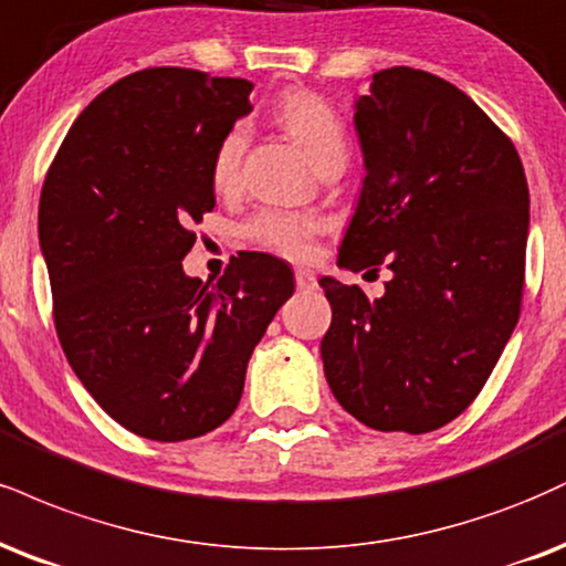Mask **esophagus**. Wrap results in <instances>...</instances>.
<instances>
[{
    "label": "esophagus",
    "mask_w": 566,
    "mask_h": 566,
    "mask_svg": "<svg viewBox=\"0 0 566 566\" xmlns=\"http://www.w3.org/2000/svg\"><path fill=\"white\" fill-rule=\"evenodd\" d=\"M295 284L301 290H311L316 284V274L311 269H295Z\"/></svg>",
    "instance_id": "esophagus-1"
}]
</instances>
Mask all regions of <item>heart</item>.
Wrapping results in <instances>:
<instances>
[{
	"mask_svg": "<svg viewBox=\"0 0 566 566\" xmlns=\"http://www.w3.org/2000/svg\"><path fill=\"white\" fill-rule=\"evenodd\" d=\"M276 120L316 168H322L329 160L348 158V136H345L343 120L316 94H284L282 102L276 105ZM244 142H248V132H244L242 124L229 126L218 139L213 160H210V176H213L218 189H231L237 184ZM318 223L313 218L276 208L258 210L244 227L250 240L287 258H303L308 253Z\"/></svg>",
	"mask_w": 566,
	"mask_h": 566,
	"instance_id": "obj_1",
	"label": "heart"
}]
</instances>
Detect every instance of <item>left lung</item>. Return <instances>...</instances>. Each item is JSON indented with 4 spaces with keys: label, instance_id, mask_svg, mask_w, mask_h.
I'll return each mask as SVG.
<instances>
[{
    "label": "left lung",
    "instance_id": "8db88e82",
    "mask_svg": "<svg viewBox=\"0 0 566 566\" xmlns=\"http://www.w3.org/2000/svg\"><path fill=\"white\" fill-rule=\"evenodd\" d=\"M364 181L339 269L385 263V295L322 276L337 403L379 432H432L478 398L520 318L530 192L478 102L432 73H374L353 105Z\"/></svg>",
    "mask_w": 566,
    "mask_h": 566
}]
</instances>
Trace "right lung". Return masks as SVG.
Returning <instances> with one entry per match:
<instances>
[{
    "instance_id": "add662e5",
    "label": "right lung",
    "mask_w": 566,
    "mask_h": 566,
    "mask_svg": "<svg viewBox=\"0 0 566 566\" xmlns=\"http://www.w3.org/2000/svg\"><path fill=\"white\" fill-rule=\"evenodd\" d=\"M253 84L187 67L132 73L88 102L39 202L54 326L81 385L139 438L179 442L223 424L265 326L295 292L265 253L216 284L184 274L216 208V145L253 111Z\"/></svg>"
}]
</instances>
